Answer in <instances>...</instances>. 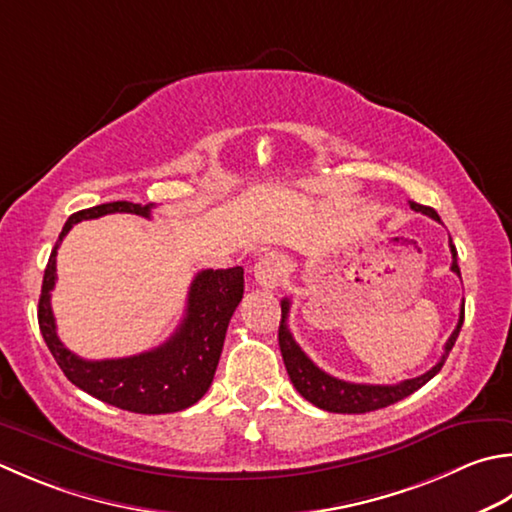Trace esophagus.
<instances>
[{
  "label": "esophagus",
  "mask_w": 512,
  "mask_h": 512,
  "mask_svg": "<svg viewBox=\"0 0 512 512\" xmlns=\"http://www.w3.org/2000/svg\"><path fill=\"white\" fill-rule=\"evenodd\" d=\"M282 275H284V262L282 257L275 255V253H266L257 259L255 264V282L266 288V290H273L282 282Z\"/></svg>",
  "instance_id": "obj_1"
}]
</instances>
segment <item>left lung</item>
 <instances>
[{"mask_svg":"<svg viewBox=\"0 0 512 512\" xmlns=\"http://www.w3.org/2000/svg\"><path fill=\"white\" fill-rule=\"evenodd\" d=\"M408 204L410 208L417 210V213H424L428 217H433L435 222H439V215L430 206H422L417 202H408ZM448 246H450V253H453V266H450V270L457 273V277H462L457 266V250H455L453 239H448ZM288 310H290V299H282L279 348H282V357H284L290 382H293L299 395L308 399L310 404H315L317 408L328 410V413H348V415H362V413H370V410L386 408L390 404L399 402V399L413 395L417 388H422L426 382H430V379L442 370L446 357L450 350H453L459 330H462V324H464V304H462L457 328L453 330V335L448 337V342L444 346V355L433 368L428 370V373L413 379H404V382L399 384H353V382H344V379L328 375L322 368L313 364V359L299 348V344L293 339V333H290V328L286 324Z\"/></svg>","mask_w":512,"mask_h":512,"instance_id":"8db88e82","label":"left lung"}]
</instances>
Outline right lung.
I'll use <instances>...</instances> for the list:
<instances>
[{"label": "right lung", "mask_w": 512, "mask_h": 512, "mask_svg": "<svg viewBox=\"0 0 512 512\" xmlns=\"http://www.w3.org/2000/svg\"><path fill=\"white\" fill-rule=\"evenodd\" d=\"M150 208L153 204L110 202L70 215L48 257L37 319L48 350L77 388L130 413L162 415L197 404L213 384L228 322L244 297L242 266L226 270L208 268L197 273L188 290L186 315L179 328L162 346L133 357L90 362L70 353L57 337L53 308H50V290L57 282V248L73 224L113 213L150 217Z\"/></svg>", "instance_id": "right-lung-1"}]
</instances>
